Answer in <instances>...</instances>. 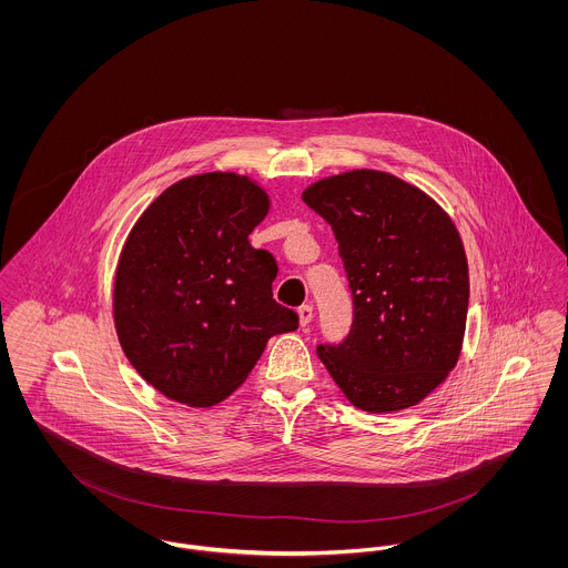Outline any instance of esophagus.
<instances>
[{"mask_svg": "<svg viewBox=\"0 0 568 568\" xmlns=\"http://www.w3.org/2000/svg\"><path fill=\"white\" fill-rule=\"evenodd\" d=\"M298 317H301V326L305 328L311 322H313V306L303 305L298 308Z\"/></svg>", "mask_w": 568, "mask_h": 568, "instance_id": "esophagus-1", "label": "esophagus"}]
</instances>
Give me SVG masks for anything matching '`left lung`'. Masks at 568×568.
Returning a JSON list of instances; mask_svg holds the SVG:
<instances>
[{"label":"left lung","instance_id":"obj_1","mask_svg":"<svg viewBox=\"0 0 568 568\" xmlns=\"http://www.w3.org/2000/svg\"><path fill=\"white\" fill-rule=\"evenodd\" d=\"M303 201L333 226L354 320L317 356L367 413L419 404L456 367L469 308V265L452 219L419 187L381 171L308 185Z\"/></svg>","mask_w":568,"mask_h":568}]
</instances>
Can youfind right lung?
<instances>
[{
	"instance_id": "right-lung-1",
	"label": "right lung",
	"mask_w": 568,
	"mask_h": 568,
	"mask_svg": "<svg viewBox=\"0 0 568 568\" xmlns=\"http://www.w3.org/2000/svg\"><path fill=\"white\" fill-rule=\"evenodd\" d=\"M262 185L187 176L133 224L116 265L114 326L133 369L187 406H214L253 372L270 337L298 328L272 298L274 257L248 235L267 216Z\"/></svg>"
}]
</instances>
